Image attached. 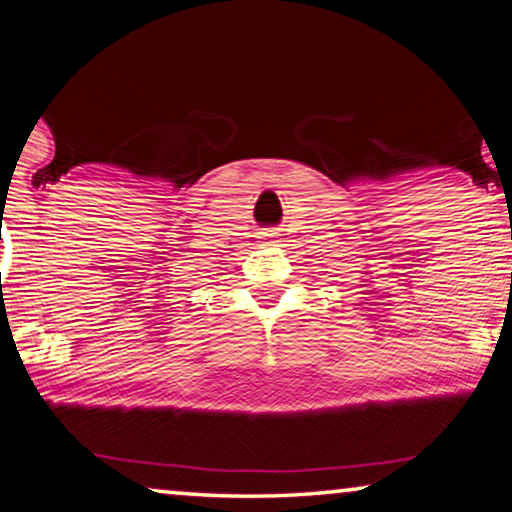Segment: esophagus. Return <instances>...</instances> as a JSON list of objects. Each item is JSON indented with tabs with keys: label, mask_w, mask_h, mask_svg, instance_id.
<instances>
[{
	"label": "esophagus",
	"mask_w": 512,
	"mask_h": 512,
	"mask_svg": "<svg viewBox=\"0 0 512 512\" xmlns=\"http://www.w3.org/2000/svg\"><path fill=\"white\" fill-rule=\"evenodd\" d=\"M264 239L269 241V243H273V239H276V236H273V234H264Z\"/></svg>",
	"instance_id": "1"
}]
</instances>
